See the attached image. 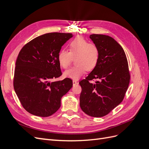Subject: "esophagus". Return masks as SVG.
Returning <instances> with one entry per match:
<instances>
[{
	"label": "esophagus",
	"mask_w": 149,
	"mask_h": 149,
	"mask_svg": "<svg viewBox=\"0 0 149 149\" xmlns=\"http://www.w3.org/2000/svg\"><path fill=\"white\" fill-rule=\"evenodd\" d=\"M76 84H78V82L76 81H75V80H73V86H74V85H76Z\"/></svg>",
	"instance_id": "esophagus-1"
}]
</instances>
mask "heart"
Returning a JSON list of instances; mask_svg holds the SVG:
<instances>
[{
  "mask_svg": "<svg viewBox=\"0 0 149 149\" xmlns=\"http://www.w3.org/2000/svg\"><path fill=\"white\" fill-rule=\"evenodd\" d=\"M68 47L69 52L61 49L57 56L60 65L65 69L69 67L73 58H75L76 65L64 72L65 77L78 79L86 71L93 70L96 66L100 58V49L96 45L77 37L69 43Z\"/></svg>",
  "mask_w": 149,
  "mask_h": 149,
  "instance_id": "obj_1",
  "label": "heart"
}]
</instances>
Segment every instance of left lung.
<instances>
[{"instance_id":"1","label":"left lung","mask_w":149,"mask_h":149,"mask_svg":"<svg viewBox=\"0 0 149 149\" xmlns=\"http://www.w3.org/2000/svg\"><path fill=\"white\" fill-rule=\"evenodd\" d=\"M89 38L99 48L100 58L96 66L79 83L82 88L79 104L84 113L100 118L123 101L130 76L125 53L113 38L100 34ZM93 79L97 81L91 84Z\"/></svg>"}]
</instances>
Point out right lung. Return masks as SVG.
Returning a JSON list of instances; mask_svg holds the SVG:
<instances>
[{"instance_id":"right-lung-1","label":"right lung","mask_w":149,"mask_h":149,"mask_svg":"<svg viewBox=\"0 0 149 149\" xmlns=\"http://www.w3.org/2000/svg\"><path fill=\"white\" fill-rule=\"evenodd\" d=\"M72 33H49L22 48L15 63L13 88L29 113L48 117L61 106V99L73 86L70 78L52 81L61 75L58 54Z\"/></svg>"}]
</instances>
